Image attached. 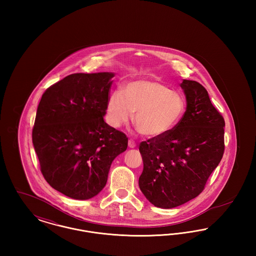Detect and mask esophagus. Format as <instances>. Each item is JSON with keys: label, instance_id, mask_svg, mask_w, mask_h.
Segmentation results:
<instances>
[{"label": "esophagus", "instance_id": "esophagus-1", "mask_svg": "<svg viewBox=\"0 0 256 256\" xmlns=\"http://www.w3.org/2000/svg\"><path fill=\"white\" fill-rule=\"evenodd\" d=\"M128 146H130V148H134L136 146V143L134 142V140L130 139V140H128Z\"/></svg>", "mask_w": 256, "mask_h": 256}]
</instances>
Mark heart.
<instances>
[{
	"mask_svg": "<svg viewBox=\"0 0 256 256\" xmlns=\"http://www.w3.org/2000/svg\"><path fill=\"white\" fill-rule=\"evenodd\" d=\"M186 108L182 95L162 82L139 80L117 89L108 100V120L114 128L128 122L135 113L139 132L148 137L170 132L180 122Z\"/></svg>",
	"mask_w": 256,
	"mask_h": 256,
	"instance_id": "heart-1",
	"label": "heart"
}]
</instances>
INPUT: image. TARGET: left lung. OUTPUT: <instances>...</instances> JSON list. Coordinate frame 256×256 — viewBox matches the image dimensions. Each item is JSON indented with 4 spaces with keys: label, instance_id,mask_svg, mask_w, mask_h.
Returning a JSON list of instances; mask_svg holds the SVG:
<instances>
[{
    "label": "left lung",
    "instance_id": "obj_1",
    "mask_svg": "<svg viewBox=\"0 0 256 256\" xmlns=\"http://www.w3.org/2000/svg\"><path fill=\"white\" fill-rule=\"evenodd\" d=\"M186 111L165 135L140 143L144 169L139 187L154 206L174 208L200 195L224 152V120L206 89L195 80L180 84Z\"/></svg>",
    "mask_w": 256,
    "mask_h": 256
}]
</instances>
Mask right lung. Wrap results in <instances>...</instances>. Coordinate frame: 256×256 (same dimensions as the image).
<instances>
[{
  "instance_id": "add662e5",
  "label": "right lung",
  "mask_w": 256,
  "mask_h": 256,
  "mask_svg": "<svg viewBox=\"0 0 256 256\" xmlns=\"http://www.w3.org/2000/svg\"><path fill=\"white\" fill-rule=\"evenodd\" d=\"M114 74H72L50 86L37 108L32 143L50 185L74 200L98 195L126 134L104 120Z\"/></svg>"
}]
</instances>
